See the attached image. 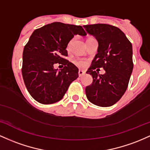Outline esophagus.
Instances as JSON below:
<instances>
[{
    "mask_svg": "<svg viewBox=\"0 0 150 150\" xmlns=\"http://www.w3.org/2000/svg\"><path fill=\"white\" fill-rule=\"evenodd\" d=\"M78 74H79V77H81V76H83L85 75L86 72L84 71H83V70H81L80 69V70H79Z\"/></svg>",
    "mask_w": 150,
    "mask_h": 150,
    "instance_id": "esophagus-1",
    "label": "esophagus"
}]
</instances>
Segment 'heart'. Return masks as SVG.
<instances>
[{
	"instance_id": "heart-1",
	"label": "heart",
	"mask_w": 150,
	"mask_h": 150,
	"mask_svg": "<svg viewBox=\"0 0 150 150\" xmlns=\"http://www.w3.org/2000/svg\"><path fill=\"white\" fill-rule=\"evenodd\" d=\"M73 41H74V39H71V40L69 42L68 44H67V50H70L71 46L72 43H73ZM74 64H75L76 65H77V66H79V67H84L86 66L87 62L85 61V60H83V59H76L74 60Z\"/></svg>"
}]
</instances>
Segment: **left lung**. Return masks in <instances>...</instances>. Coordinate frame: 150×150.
<instances>
[{
    "label": "left lung",
    "instance_id": "1",
    "mask_svg": "<svg viewBox=\"0 0 150 150\" xmlns=\"http://www.w3.org/2000/svg\"><path fill=\"white\" fill-rule=\"evenodd\" d=\"M88 34L98 42V53L86 74L93 77V82L86 87L88 100L94 105L108 107L121 98L127 88L133 69L132 44L117 27L108 24L84 25ZM103 68L104 75L95 70Z\"/></svg>",
    "mask_w": 150,
    "mask_h": 150
}]
</instances>
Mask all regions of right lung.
<instances>
[{
	"mask_svg": "<svg viewBox=\"0 0 150 150\" xmlns=\"http://www.w3.org/2000/svg\"><path fill=\"white\" fill-rule=\"evenodd\" d=\"M77 34L86 35L81 26L55 22L35 30L25 45L22 74L28 92L38 102L60 100L79 77V69L65 59L67 44ZM55 63L63 69L57 72L53 69Z\"/></svg>",
	"mask_w": 150,
	"mask_h": 150,
	"instance_id": "1",
	"label": "right lung"
}]
</instances>
